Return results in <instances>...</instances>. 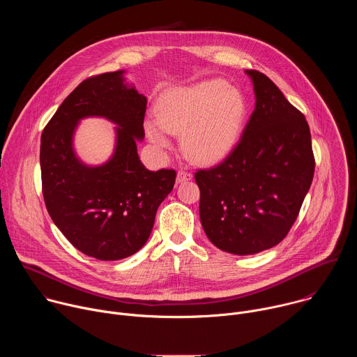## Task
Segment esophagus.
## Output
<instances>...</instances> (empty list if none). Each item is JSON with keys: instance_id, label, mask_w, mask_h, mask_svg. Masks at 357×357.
Returning a JSON list of instances; mask_svg holds the SVG:
<instances>
[{"instance_id": "esophagus-1", "label": "esophagus", "mask_w": 357, "mask_h": 357, "mask_svg": "<svg viewBox=\"0 0 357 357\" xmlns=\"http://www.w3.org/2000/svg\"><path fill=\"white\" fill-rule=\"evenodd\" d=\"M192 176H193V175H192L190 172L181 169V171L178 172V175H176V182H178V183H183V182H188V181H190V179H192Z\"/></svg>"}]
</instances>
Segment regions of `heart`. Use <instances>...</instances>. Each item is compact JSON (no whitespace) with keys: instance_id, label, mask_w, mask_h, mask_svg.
Here are the masks:
<instances>
[{"instance_id":"b5f03b06","label":"heart","mask_w":357,"mask_h":357,"mask_svg":"<svg viewBox=\"0 0 357 357\" xmlns=\"http://www.w3.org/2000/svg\"><path fill=\"white\" fill-rule=\"evenodd\" d=\"M245 117L243 94L219 79L174 87L158 101V119H148L152 144L167 148L171 134H183V148L195 161L212 164L236 145Z\"/></svg>"}]
</instances>
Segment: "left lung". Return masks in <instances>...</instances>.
Returning a JSON list of instances; mask_svg holds the SVG:
<instances>
[{
  "mask_svg": "<svg viewBox=\"0 0 357 357\" xmlns=\"http://www.w3.org/2000/svg\"><path fill=\"white\" fill-rule=\"evenodd\" d=\"M245 75L256 107L238 144L218 167L195 174L203 230L218 248L237 256L268 250L288 234L315 171L303 114L264 73Z\"/></svg>",
  "mask_w": 357,
  "mask_h": 357,
  "instance_id": "8db88e82",
  "label": "left lung"
}]
</instances>
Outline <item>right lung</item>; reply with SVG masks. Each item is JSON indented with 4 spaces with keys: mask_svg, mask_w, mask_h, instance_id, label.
<instances>
[{
    "mask_svg": "<svg viewBox=\"0 0 357 357\" xmlns=\"http://www.w3.org/2000/svg\"><path fill=\"white\" fill-rule=\"evenodd\" d=\"M124 70L82 82L46 124L40 138L45 205L56 227L83 254L101 261L132 256L148 240L157 209L174 189V169L149 171L139 161L146 97L128 84ZM87 116L114 122L116 145L105 165L91 167L73 148Z\"/></svg>",
    "mask_w": 357,
    "mask_h": 357,
    "instance_id": "add662e5",
    "label": "right lung"
}]
</instances>
